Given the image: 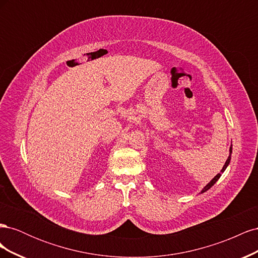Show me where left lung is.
<instances>
[{
    "label": "left lung",
    "mask_w": 258,
    "mask_h": 258,
    "mask_svg": "<svg viewBox=\"0 0 258 258\" xmlns=\"http://www.w3.org/2000/svg\"><path fill=\"white\" fill-rule=\"evenodd\" d=\"M231 153H232V147L230 146V148H229V156H228V158H227V160H226V162H225V165H224V167H223V169L221 170V173H218L216 176H214L213 178H212V181H211L210 183H208L204 188H202V190H201V194L202 192H206L208 189H210L211 187H212L216 182H217V179L221 177V175H222V173L224 172V171L226 170V168L228 167V165H229V162H230V159H231Z\"/></svg>",
    "instance_id": "left-lung-1"
}]
</instances>
